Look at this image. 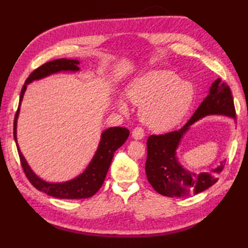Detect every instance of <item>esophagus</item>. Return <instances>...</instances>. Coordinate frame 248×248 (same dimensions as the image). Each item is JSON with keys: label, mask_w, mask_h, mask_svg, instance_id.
<instances>
[{"label": "esophagus", "mask_w": 248, "mask_h": 248, "mask_svg": "<svg viewBox=\"0 0 248 248\" xmlns=\"http://www.w3.org/2000/svg\"><path fill=\"white\" fill-rule=\"evenodd\" d=\"M144 136H145V132H144V130L141 129V128H135L133 131H132V138L134 139V140H141V139H144Z\"/></svg>", "instance_id": "1"}]
</instances>
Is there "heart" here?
<instances>
[{"instance_id":"obj_1","label":"heart","mask_w":248,"mask_h":248,"mask_svg":"<svg viewBox=\"0 0 248 248\" xmlns=\"http://www.w3.org/2000/svg\"><path fill=\"white\" fill-rule=\"evenodd\" d=\"M127 96L140 107V118L150 129L166 131L177 125L187 113L194 99V88L171 71L154 70L136 78L130 84ZM119 108L123 112L127 110L123 101Z\"/></svg>"}]
</instances>
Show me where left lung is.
<instances>
[{"mask_svg":"<svg viewBox=\"0 0 248 248\" xmlns=\"http://www.w3.org/2000/svg\"><path fill=\"white\" fill-rule=\"evenodd\" d=\"M209 115H224L235 119L233 98L229 86L217 78L209 94L187 123L178 131L164 135H150L147 140L146 175L155 191L167 197H186L212 186L218 180L225 161L210 171L194 172L186 170L178 161L177 149L189 127Z\"/></svg>","mask_w":248,"mask_h":248,"instance_id":"1","label":"left lung"}]
</instances>
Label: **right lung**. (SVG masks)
<instances>
[{"mask_svg":"<svg viewBox=\"0 0 248 248\" xmlns=\"http://www.w3.org/2000/svg\"><path fill=\"white\" fill-rule=\"evenodd\" d=\"M78 64H80V62L77 60L60 59L46 62V64L38 67L36 70L31 72L30 77L26 78L22 91H21L19 107L14 121V138L16 144H17L21 165H22L25 176L28 177L30 182L38 191L48 194L52 197L61 199H82L93 196L99 191V188L102 186L115 151L124 144V141L127 140L130 134L127 128L113 127L105 130L101 134V140H100L96 154H94L91 163L86 167V170L81 175L72 179V180L60 183L46 182L31 170L23 155L21 154L19 145L17 143V121L19 117L21 101L23 99L26 86L33 81L40 80V78L54 75V73L62 71H78L80 70V68L78 66Z\"/></svg>","mask_w":248,"mask_h":248,"instance_id":"obj_1","label":"right lung"}]
</instances>
